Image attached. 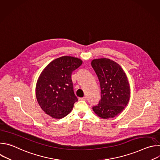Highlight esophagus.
<instances>
[{
    "label": "esophagus",
    "instance_id": "34e87169",
    "mask_svg": "<svg viewBox=\"0 0 160 160\" xmlns=\"http://www.w3.org/2000/svg\"><path fill=\"white\" fill-rule=\"evenodd\" d=\"M80 100L81 101H86L87 100V98L86 97H83V98H80Z\"/></svg>",
    "mask_w": 160,
    "mask_h": 160
}]
</instances>
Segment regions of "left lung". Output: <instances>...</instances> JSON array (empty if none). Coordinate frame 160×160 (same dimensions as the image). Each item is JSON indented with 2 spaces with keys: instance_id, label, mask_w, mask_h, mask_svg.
Listing matches in <instances>:
<instances>
[{
  "instance_id": "obj_1",
  "label": "left lung",
  "mask_w": 160,
  "mask_h": 160,
  "mask_svg": "<svg viewBox=\"0 0 160 160\" xmlns=\"http://www.w3.org/2000/svg\"><path fill=\"white\" fill-rule=\"evenodd\" d=\"M91 65L99 78L101 91V99L92 109L101 118H114L122 112L130 99L127 75L117 62L108 58L93 59Z\"/></svg>"
}]
</instances>
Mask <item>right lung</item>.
<instances>
[{"label":"right lung","instance_id":"1","mask_svg":"<svg viewBox=\"0 0 160 160\" xmlns=\"http://www.w3.org/2000/svg\"><path fill=\"white\" fill-rule=\"evenodd\" d=\"M82 64L77 58L62 56L51 61L42 72L35 93L39 106L47 115L61 119L71 112L78 101L72 74Z\"/></svg>","mask_w":160,"mask_h":160}]
</instances>
